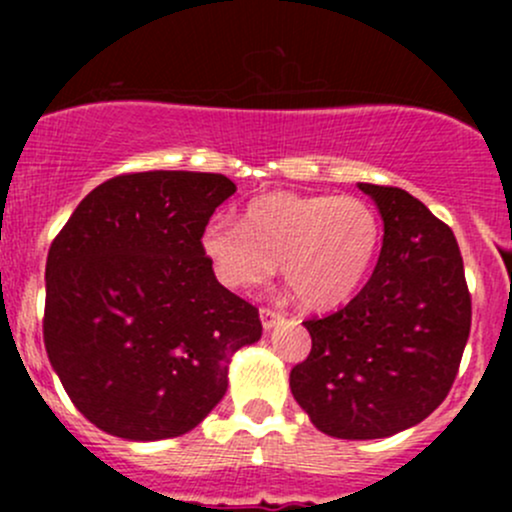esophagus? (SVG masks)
I'll use <instances>...</instances> for the list:
<instances>
[{
  "mask_svg": "<svg viewBox=\"0 0 512 512\" xmlns=\"http://www.w3.org/2000/svg\"><path fill=\"white\" fill-rule=\"evenodd\" d=\"M260 320H262L264 330H272L276 322L284 320V313H279V310H274V308H260Z\"/></svg>",
  "mask_w": 512,
  "mask_h": 512,
  "instance_id": "esophagus-1",
  "label": "esophagus"
}]
</instances>
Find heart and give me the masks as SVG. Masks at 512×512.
Masks as SVG:
<instances>
[{"label":"heart","instance_id":"obj_1","mask_svg":"<svg viewBox=\"0 0 512 512\" xmlns=\"http://www.w3.org/2000/svg\"><path fill=\"white\" fill-rule=\"evenodd\" d=\"M378 248V214L349 195L267 192L248 202L240 223L216 216L202 231V252L223 284L250 291L281 262L286 286L310 308L354 296Z\"/></svg>","mask_w":512,"mask_h":512}]
</instances>
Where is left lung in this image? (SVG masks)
<instances>
[{
    "label": "left lung",
    "instance_id": "1",
    "mask_svg": "<svg viewBox=\"0 0 512 512\" xmlns=\"http://www.w3.org/2000/svg\"><path fill=\"white\" fill-rule=\"evenodd\" d=\"M383 216V248L361 293L310 317L308 358L291 392L317 431L387 438L448 397L472 327V298L448 223L399 187L358 182Z\"/></svg>",
    "mask_w": 512,
    "mask_h": 512
}]
</instances>
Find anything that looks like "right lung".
<instances>
[{
    "label": "right lung",
    "instance_id": "1",
    "mask_svg": "<svg viewBox=\"0 0 512 512\" xmlns=\"http://www.w3.org/2000/svg\"><path fill=\"white\" fill-rule=\"evenodd\" d=\"M236 185L149 170L81 199L45 264V351L74 407L110 436L192 431L228 387V363L262 337L255 305L216 281L202 231Z\"/></svg>",
    "mask_w": 512,
    "mask_h": 512
}]
</instances>
